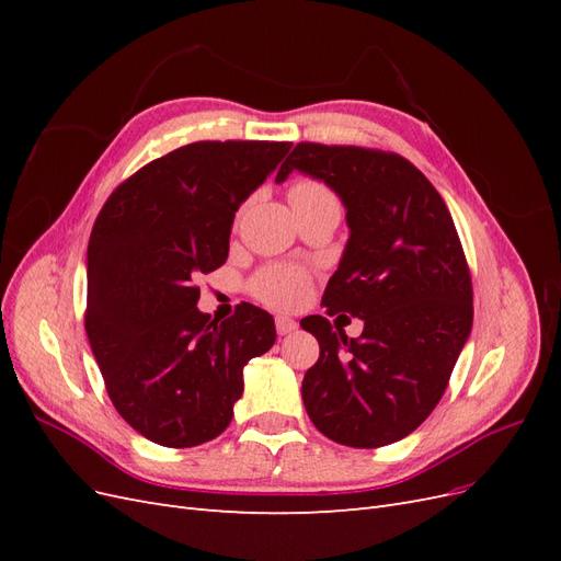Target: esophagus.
Instances as JSON below:
<instances>
[{
  "mask_svg": "<svg viewBox=\"0 0 561 561\" xmlns=\"http://www.w3.org/2000/svg\"><path fill=\"white\" fill-rule=\"evenodd\" d=\"M295 330H297V320L287 318V316H278V318H276V332H278L280 336L290 334V332H295Z\"/></svg>",
  "mask_w": 561,
  "mask_h": 561,
  "instance_id": "obj_1",
  "label": "esophagus"
}]
</instances>
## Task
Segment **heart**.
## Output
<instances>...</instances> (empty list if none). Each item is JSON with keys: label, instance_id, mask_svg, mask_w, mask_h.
<instances>
[{"label": "heart", "instance_id": "b5f03b06", "mask_svg": "<svg viewBox=\"0 0 561 561\" xmlns=\"http://www.w3.org/2000/svg\"><path fill=\"white\" fill-rule=\"evenodd\" d=\"M320 184L299 182L290 194H322ZM252 295L276 309H295L309 295V278L295 266H266L250 283Z\"/></svg>", "mask_w": 561, "mask_h": 561}]
</instances>
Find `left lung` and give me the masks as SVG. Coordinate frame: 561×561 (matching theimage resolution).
<instances>
[{
  "mask_svg": "<svg viewBox=\"0 0 561 561\" xmlns=\"http://www.w3.org/2000/svg\"><path fill=\"white\" fill-rule=\"evenodd\" d=\"M293 171L325 182L346 208L348 241L322 293L328 313L365 322L358 339L309 316L320 358L304 375L313 426L339 445L375 449L416 431L443 398L472 328L466 254L443 196L398 157L299 142Z\"/></svg>",
  "mask_w": 561,
  "mask_h": 561,
  "instance_id": "obj_1",
  "label": "left lung"
}]
</instances>
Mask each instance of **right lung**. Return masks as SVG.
Masks as SVG:
<instances>
[{"label": "right lung", "mask_w": 561, "mask_h": 561, "mask_svg": "<svg viewBox=\"0 0 561 561\" xmlns=\"http://www.w3.org/2000/svg\"><path fill=\"white\" fill-rule=\"evenodd\" d=\"M290 142H192L118 184L87 252V334L128 426L161 447L225 433L243 367L276 342L274 316L241 304L229 320L198 311L196 278L229 257L236 210Z\"/></svg>", "instance_id": "right-lung-1"}]
</instances>
